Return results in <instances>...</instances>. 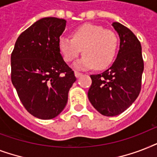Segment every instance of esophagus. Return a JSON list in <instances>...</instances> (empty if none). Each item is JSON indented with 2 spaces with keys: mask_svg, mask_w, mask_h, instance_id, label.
Instances as JSON below:
<instances>
[{
  "mask_svg": "<svg viewBox=\"0 0 157 157\" xmlns=\"http://www.w3.org/2000/svg\"><path fill=\"white\" fill-rule=\"evenodd\" d=\"M81 75H82V73H81V72H79V71H75V76H76V77H80Z\"/></svg>",
  "mask_w": 157,
  "mask_h": 157,
  "instance_id": "1",
  "label": "esophagus"
}]
</instances>
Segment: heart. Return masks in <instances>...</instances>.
<instances>
[{
  "label": "heart",
  "mask_w": 157,
  "mask_h": 157,
  "mask_svg": "<svg viewBox=\"0 0 157 157\" xmlns=\"http://www.w3.org/2000/svg\"><path fill=\"white\" fill-rule=\"evenodd\" d=\"M119 39L112 30L92 23H85L71 32V38L61 36L59 50L64 61L71 63L81 54L83 58L76 64L78 68L104 69L116 58Z\"/></svg>",
  "instance_id": "obj_1"
}]
</instances>
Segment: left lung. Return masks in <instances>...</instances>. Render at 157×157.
<instances>
[{"label":"left lung","mask_w":157,"mask_h":157,"mask_svg":"<svg viewBox=\"0 0 157 157\" xmlns=\"http://www.w3.org/2000/svg\"><path fill=\"white\" fill-rule=\"evenodd\" d=\"M119 34L120 50L112 67L90 75L89 100L98 112L114 117L124 112L138 98L144 68L142 46L136 36L121 23H112Z\"/></svg>","instance_id":"left-lung-1"}]
</instances>
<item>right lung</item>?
I'll return each instance as SVG.
<instances>
[{"label":"right lung","instance_id":"add662e5","mask_svg":"<svg viewBox=\"0 0 157 157\" xmlns=\"http://www.w3.org/2000/svg\"><path fill=\"white\" fill-rule=\"evenodd\" d=\"M65 27L63 18H41L21 33L11 54L12 84L25 109L39 119L63 110L76 80L59 50Z\"/></svg>","mask_w":157,"mask_h":157}]
</instances>
